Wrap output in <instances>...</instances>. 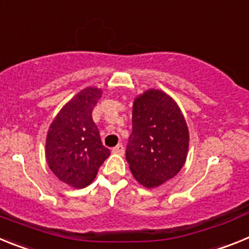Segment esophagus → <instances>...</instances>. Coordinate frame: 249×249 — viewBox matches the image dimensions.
I'll return each instance as SVG.
<instances>
[{
  "label": "esophagus",
  "mask_w": 249,
  "mask_h": 249,
  "mask_svg": "<svg viewBox=\"0 0 249 249\" xmlns=\"http://www.w3.org/2000/svg\"><path fill=\"white\" fill-rule=\"evenodd\" d=\"M112 152L116 153V155H123V153H124V147H123L122 143H120L114 147V148H112Z\"/></svg>",
  "instance_id": "obj_1"
}]
</instances>
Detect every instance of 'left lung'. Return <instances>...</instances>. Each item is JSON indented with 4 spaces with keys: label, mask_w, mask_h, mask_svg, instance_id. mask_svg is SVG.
<instances>
[{
    "label": "left lung",
    "mask_w": 249,
    "mask_h": 249,
    "mask_svg": "<svg viewBox=\"0 0 249 249\" xmlns=\"http://www.w3.org/2000/svg\"><path fill=\"white\" fill-rule=\"evenodd\" d=\"M188 142L186 120L172 97L148 89L136 98L126 160L138 183L155 188L175 177L186 162Z\"/></svg>",
    "instance_id": "obj_1"
}]
</instances>
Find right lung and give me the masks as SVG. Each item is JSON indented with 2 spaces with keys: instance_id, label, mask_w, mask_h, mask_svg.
<instances>
[{
  "instance_id": "right-lung-1",
  "label": "right lung",
  "mask_w": 249,
  "mask_h": 249,
  "mask_svg": "<svg viewBox=\"0 0 249 249\" xmlns=\"http://www.w3.org/2000/svg\"><path fill=\"white\" fill-rule=\"evenodd\" d=\"M102 96L96 87H87L74 96L51 123L46 140V158L59 181L73 188L92 183L98 168L111 155L102 144L92 111Z\"/></svg>"
}]
</instances>
